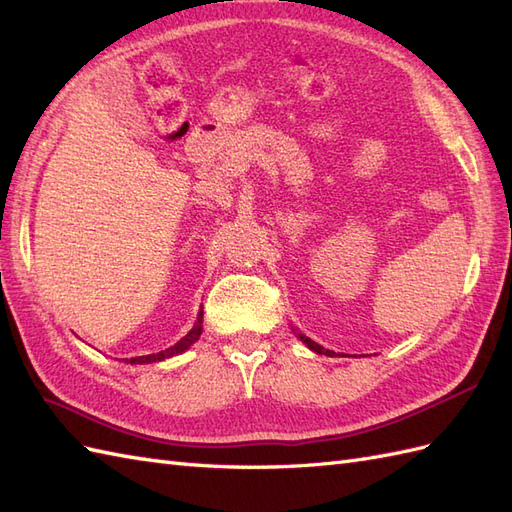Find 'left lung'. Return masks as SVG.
<instances>
[{
	"label": "left lung",
	"instance_id": "left-lung-1",
	"mask_svg": "<svg viewBox=\"0 0 512 512\" xmlns=\"http://www.w3.org/2000/svg\"><path fill=\"white\" fill-rule=\"evenodd\" d=\"M299 337H301L303 342L307 344V348H312V350H314V352H318V354H327V356H333V354H335V352H331V350H324L322 346H318L316 342H312V339L305 337V335H301V333H299Z\"/></svg>",
	"mask_w": 512,
	"mask_h": 512
}]
</instances>
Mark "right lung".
I'll return each mask as SVG.
<instances>
[{
    "instance_id": "1",
    "label": "right lung",
    "mask_w": 512,
    "mask_h": 512,
    "mask_svg": "<svg viewBox=\"0 0 512 512\" xmlns=\"http://www.w3.org/2000/svg\"><path fill=\"white\" fill-rule=\"evenodd\" d=\"M200 333H203V312L198 314V322L194 324V329H192L188 335H185V337H181L175 346H170V348H166V350H162V352H158V354L134 356V359H130V363H156V361H164V359H168V356L181 354L183 350H188V348L196 342V339L200 337Z\"/></svg>"
}]
</instances>
